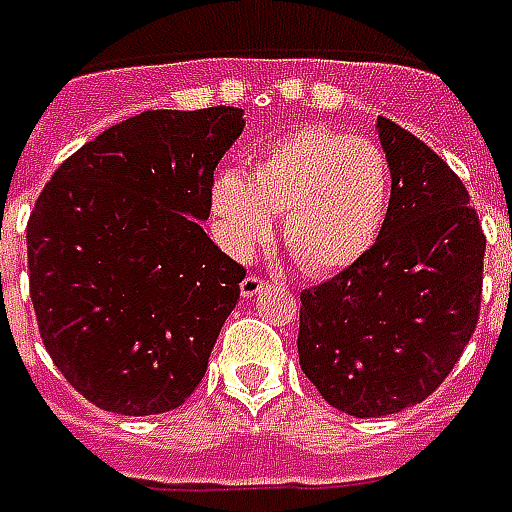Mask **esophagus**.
<instances>
[{
  "label": "esophagus",
  "mask_w": 512,
  "mask_h": 512,
  "mask_svg": "<svg viewBox=\"0 0 512 512\" xmlns=\"http://www.w3.org/2000/svg\"><path fill=\"white\" fill-rule=\"evenodd\" d=\"M268 282L263 279V276H257V274H249L244 276V282H241V295L244 298H252V295H257L260 290H266Z\"/></svg>",
  "instance_id": "esophagus-1"
}]
</instances>
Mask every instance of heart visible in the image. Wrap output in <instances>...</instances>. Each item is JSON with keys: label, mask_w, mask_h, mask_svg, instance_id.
Here are the masks:
<instances>
[{"label": "heart", "mask_w": 512, "mask_h": 512, "mask_svg": "<svg viewBox=\"0 0 512 512\" xmlns=\"http://www.w3.org/2000/svg\"><path fill=\"white\" fill-rule=\"evenodd\" d=\"M391 200L388 160L372 140L309 124L274 140L252 176L227 168L214 179L211 206L227 249L255 252L285 214V246L314 274L361 260L380 236Z\"/></svg>", "instance_id": "obj_1"}]
</instances>
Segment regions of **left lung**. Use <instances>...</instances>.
Listing matches in <instances>:
<instances>
[{
    "mask_svg": "<svg viewBox=\"0 0 512 512\" xmlns=\"http://www.w3.org/2000/svg\"><path fill=\"white\" fill-rule=\"evenodd\" d=\"M391 203L372 249L301 293L298 361L331 407L382 418L420 404L475 333L486 236L448 162L377 119Z\"/></svg>",
    "mask_w": 512,
    "mask_h": 512,
    "instance_id": "left-lung-1",
    "label": "left lung"
}]
</instances>
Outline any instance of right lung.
I'll list each match as a JSON object with an SVG mask.
<instances>
[{
    "label": "right lung",
    "mask_w": 512,
    "mask_h": 512,
    "mask_svg": "<svg viewBox=\"0 0 512 512\" xmlns=\"http://www.w3.org/2000/svg\"><path fill=\"white\" fill-rule=\"evenodd\" d=\"M244 111H143L56 168L26 225L48 355L94 407L157 415L206 374L244 266L200 227Z\"/></svg>",
    "instance_id": "right-lung-1"
}]
</instances>
